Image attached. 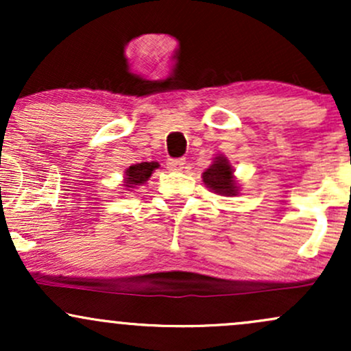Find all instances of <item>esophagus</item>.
Instances as JSON below:
<instances>
[{
    "mask_svg": "<svg viewBox=\"0 0 351 351\" xmlns=\"http://www.w3.org/2000/svg\"><path fill=\"white\" fill-rule=\"evenodd\" d=\"M184 165H186V162H184V158H175V160H170L168 162V170L170 171H183Z\"/></svg>",
    "mask_w": 351,
    "mask_h": 351,
    "instance_id": "obj_1",
    "label": "esophagus"
}]
</instances>
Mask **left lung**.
<instances>
[{
  "label": "left lung",
  "mask_w": 351,
  "mask_h": 351,
  "mask_svg": "<svg viewBox=\"0 0 351 351\" xmlns=\"http://www.w3.org/2000/svg\"><path fill=\"white\" fill-rule=\"evenodd\" d=\"M203 183L209 191L219 196H237L241 191V184L234 176V168L224 155H217L213 158V163L201 175Z\"/></svg>",
  "instance_id": "8db88e82"
}]
</instances>
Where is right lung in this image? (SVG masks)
<instances>
[{
	"instance_id": "1",
	"label": "right lung",
	"mask_w": 351,
	"mask_h": 351,
	"mask_svg": "<svg viewBox=\"0 0 351 351\" xmlns=\"http://www.w3.org/2000/svg\"><path fill=\"white\" fill-rule=\"evenodd\" d=\"M158 168L160 165L156 162H143V163H136V165H132V167H128L127 170H125L123 181H122L125 191H134L136 186L147 183V181L150 180L152 173L158 170Z\"/></svg>"
}]
</instances>
